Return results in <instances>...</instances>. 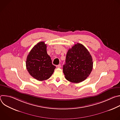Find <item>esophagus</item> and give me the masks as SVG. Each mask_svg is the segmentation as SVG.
<instances>
[{
  "instance_id": "34e87169",
  "label": "esophagus",
  "mask_w": 120,
  "mask_h": 120,
  "mask_svg": "<svg viewBox=\"0 0 120 120\" xmlns=\"http://www.w3.org/2000/svg\"><path fill=\"white\" fill-rule=\"evenodd\" d=\"M56 66H57V68H60V67H61V64H58V65H57Z\"/></svg>"
}]
</instances>
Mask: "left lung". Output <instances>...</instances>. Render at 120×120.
I'll return each instance as SVG.
<instances>
[{
	"instance_id": "8db88e82",
	"label": "left lung",
	"mask_w": 120,
	"mask_h": 120,
	"mask_svg": "<svg viewBox=\"0 0 120 120\" xmlns=\"http://www.w3.org/2000/svg\"><path fill=\"white\" fill-rule=\"evenodd\" d=\"M93 67V59L88 50L82 44L77 43L68 51L63 73L67 80L79 83L89 76Z\"/></svg>"
}]
</instances>
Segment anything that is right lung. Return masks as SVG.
Instances as JSON below:
<instances>
[{
	"label": "right lung",
	"mask_w": 120,
	"mask_h": 120,
	"mask_svg": "<svg viewBox=\"0 0 120 120\" xmlns=\"http://www.w3.org/2000/svg\"><path fill=\"white\" fill-rule=\"evenodd\" d=\"M46 47L44 42H39L31 49L26 61V69L29 74L40 81L49 79L56 67L47 53Z\"/></svg>",
	"instance_id": "right-lung-1"
}]
</instances>
